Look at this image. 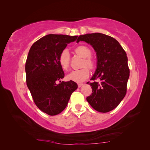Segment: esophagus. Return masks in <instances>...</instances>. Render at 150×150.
<instances>
[{
    "mask_svg": "<svg viewBox=\"0 0 150 150\" xmlns=\"http://www.w3.org/2000/svg\"><path fill=\"white\" fill-rule=\"evenodd\" d=\"M83 85V83H79V84H78V87H81Z\"/></svg>",
    "mask_w": 150,
    "mask_h": 150,
    "instance_id": "obj_1",
    "label": "esophagus"
}]
</instances>
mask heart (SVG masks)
Instances as JSON below:
<instances>
[{
  "instance_id": "obj_1",
  "label": "heart",
  "mask_w": 150,
  "mask_h": 150,
  "mask_svg": "<svg viewBox=\"0 0 150 150\" xmlns=\"http://www.w3.org/2000/svg\"><path fill=\"white\" fill-rule=\"evenodd\" d=\"M75 53L79 56L83 58L82 67L83 68L79 70L72 71L67 75L68 80L74 81L76 83H81L85 81L89 77L90 71L88 69H93L95 67V62L91 57L92 52L85 45H79L75 49ZM59 63L61 67L64 71L68 70L70 65V56L67 50H63L59 56ZM89 68H88V67Z\"/></svg>"
}]
</instances>
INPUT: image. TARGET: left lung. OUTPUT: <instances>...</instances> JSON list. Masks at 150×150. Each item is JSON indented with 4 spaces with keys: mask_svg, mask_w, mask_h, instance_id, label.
<instances>
[{
    "mask_svg": "<svg viewBox=\"0 0 150 150\" xmlns=\"http://www.w3.org/2000/svg\"><path fill=\"white\" fill-rule=\"evenodd\" d=\"M80 41L92 45L97 56V67L91 80L100 82H87L93 93L87 100L95 110L108 112L117 107L126 94L130 76L126 53L116 39L101 33L81 35L77 42Z\"/></svg>",
    "mask_w": 150,
    "mask_h": 150,
    "instance_id": "left-lung-1",
    "label": "left lung"
}]
</instances>
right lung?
Listing matches in <instances>:
<instances>
[{"label":"right lung","instance_id":"obj_1","mask_svg":"<svg viewBox=\"0 0 150 150\" xmlns=\"http://www.w3.org/2000/svg\"><path fill=\"white\" fill-rule=\"evenodd\" d=\"M77 38V35L48 34L30 47L25 66L26 84L35 105L48 115L62 112L78 87L74 81L61 82L65 74L58 61L67 45Z\"/></svg>","mask_w":150,"mask_h":150}]
</instances>
